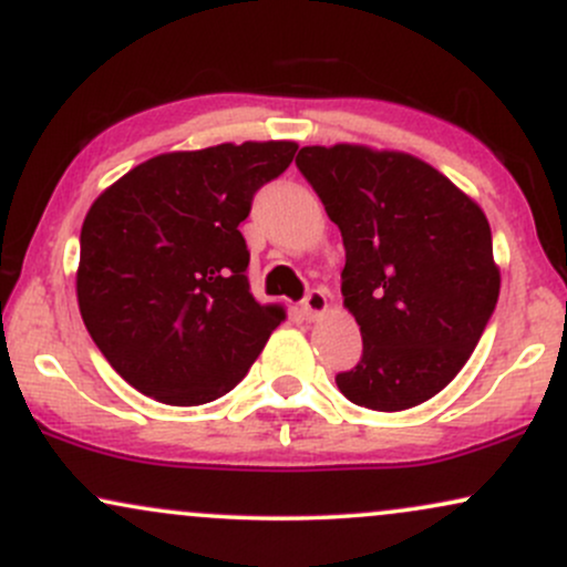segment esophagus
<instances>
[{
    "mask_svg": "<svg viewBox=\"0 0 567 567\" xmlns=\"http://www.w3.org/2000/svg\"><path fill=\"white\" fill-rule=\"evenodd\" d=\"M301 311L306 320H320V317L328 311V298H324L322 290H309L301 301Z\"/></svg>",
    "mask_w": 567,
    "mask_h": 567,
    "instance_id": "1",
    "label": "esophagus"
}]
</instances>
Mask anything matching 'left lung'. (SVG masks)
Wrapping results in <instances>:
<instances>
[{"mask_svg": "<svg viewBox=\"0 0 567 567\" xmlns=\"http://www.w3.org/2000/svg\"><path fill=\"white\" fill-rule=\"evenodd\" d=\"M341 229L343 306L362 360L338 373L354 405L408 410L466 365L498 301L485 213L424 159L360 143L303 146L296 157Z\"/></svg>", "mask_w": 567, "mask_h": 567, "instance_id": "8db88e82", "label": "left lung"}]
</instances>
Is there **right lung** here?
<instances>
[{
	"instance_id": "right-lung-1",
	"label": "right lung",
	"mask_w": 567,
	"mask_h": 567,
	"mask_svg": "<svg viewBox=\"0 0 567 567\" xmlns=\"http://www.w3.org/2000/svg\"><path fill=\"white\" fill-rule=\"evenodd\" d=\"M292 141L218 143L141 162L90 205L76 301L109 365L165 405L231 392L285 320L258 303L239 224Z\"/></svg>"
}]
</instances>
